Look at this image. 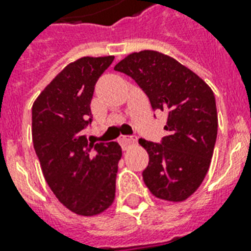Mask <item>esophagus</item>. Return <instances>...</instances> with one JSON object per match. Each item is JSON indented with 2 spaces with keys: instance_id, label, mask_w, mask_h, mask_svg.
<instances>
[{
  "instance_id": "esophagus-1",
  "label": "esophagus",
  "mask_w": 251,
  "mask_h": 251,
  "mask_svg": "<svg viewBox=\"0 0 251 251\" xmlns=\"http://www.w3.org/2000/svg\"><path fill=\"white\" fill-rule=\"evenodd\" d=\"M118 142H120V145L122 146V149L126 150L129 146L134 145V143L137 142V139L133 137H121L120 139H118Z\"/></svg>"
}]
</instances>
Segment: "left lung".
<instances>
[{
  "instance_id": "left-lung-1",
  "label": "left lung",
  "mask_w": 251,
  "mask_h": 251,
  "mask_svg": "<svg viewBox=\"0 0 251 251\" xmlns=\"http://www.w3.org/2000/svg\"><path fill=\"white\" fill-rule=\"evenodd\" d=\"M114 70L135 80L153 110L167 113L160 143L139 139L150 156L142 176L156 198L182 202L210 168L218 135L214 92L190 69L155 50L131 53Z\"/></svg>"
}]
</instances>
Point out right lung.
<instances>
[{"label":"right lung","instance_id":"1","mask_svg":"<svg viewBox=\"0 0 251 251\" xmlns=\"http://www.w3.org/2000/svg\"><path fill=\"white\" fill-rule=\"evenodd\" d=\"M114 57H83L69 64L32 105V142L45 181L73 212L94 216L113 203L122 151L117 142L88 143L95 84Z\"/></svg>","mask_w":251,"mask_h":251}]
</instances>
